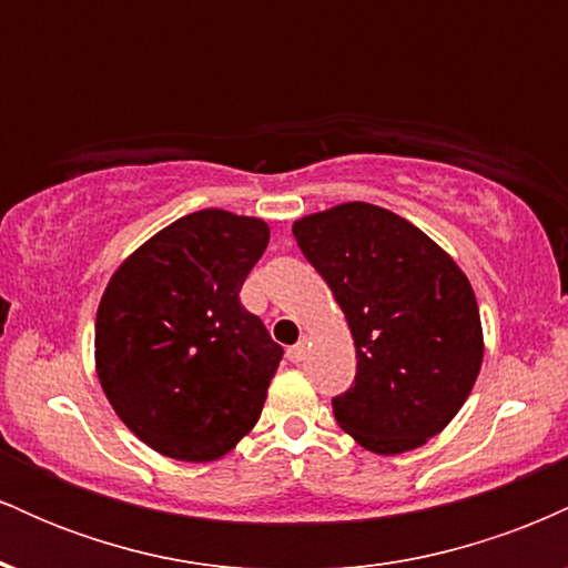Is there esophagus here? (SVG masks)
Instances as JSON below:
<instances>
[{
  "label": "esophagus",
  "mask_w": 568,
  "mask_h": 568,
  "mask_svg": "<svg viewBox=\"0 0 568 568\" xmlns=\"http://www.w3.org/2000/svg\"><path fill=\"white\" fill-rule=\"evenodd\" d=\"M304 355H306V342H298V344H293V347H288L291 363H302Z\"/></svg>",
  "instance_id": "obj_1"
}]
</instances>
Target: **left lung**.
Wrapping results in <instances>:
<instances>
[{
	"mask_svg": "<svg viewBox=\"0 0 568 568\" xmlns=\"http://www.w3.org/2000/svg\"><path fill=\"white\" fill-rule=\"evenodd\" d=\"M293 234L355 338V384L334 397L338 427L382 456L425 446L465 406L484 363L470 280L419 226L371 202L310 213Z\"/></svg>",
	"mask_w": 568,
	"mask_h": 568,
	"instance_id": "1",
	"label": "left lung"
}]
</instances>
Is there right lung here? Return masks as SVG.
I'll list each match as a JSON object with an SVG mask.
<instances>
[{"instance_id":"1","label":"right lung","mask_w":568,"mask_h":568,"mask_svg":"<svg viewBox=\"0 0 568 568\" xmlns=\"http://www.w3.org/2000/svg\"><path fill=\"white\" fill-rule=\"evenodd\" d=\"M270 243L262 219L205 207L116 266L95 315V374L125 427L162 456L213 462L262 416L283 361L240 304Z\"/></svg>"}]
</instances>
